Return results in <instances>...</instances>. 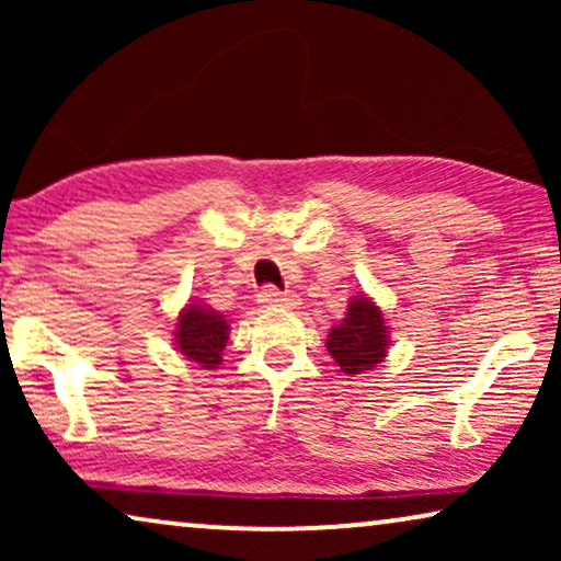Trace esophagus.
I'll use <instances>...</instances> for the list:
<instances>
[{
    "label": "esophagus",
    "instance_id": "34e87169",
    "mask_svg": "<svg viewBox=\"0 0 561 561\" xmlns=\"http://www.w3.org/2000/svg\"><path fill=\"white\" fill-rule=\"evenodd\" d=\"M257 301L265 304V306H296L298 298L294 294H286V290L265 286V288H260Z\"/></svg>",
    "mask_w": 561,
    "mask_h": 561
}]
</instances>
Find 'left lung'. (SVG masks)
Instances as JSON below:
<instances>
[{"label": "left lung", "mask_w": 561, "mask_h": 561, "mask_svg": "<svg viewBox=\"0 0 561 561\" xmlns=\"http://www.w3.org/2000/svg\"><path fill=\"white\" fill-rule=\"evenodd\" d=\"M327 350L342 367V373L359 375L363 370H373L388 350V327L382 311L370 298H352L347 317L329 332Z\"/></svg>", "instance_id": "1"}]
</instances>
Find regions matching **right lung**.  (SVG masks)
<instances>
[{
  "label": "right lung",
  "mask_w": 561,
  "mask_h": 561,
  "mask_svg": "<svg viewBox=\"0 0 561 561\" xmlns=\"http://www.w3.org/2000/svg\"><path fill=\"white\" fill-rule=\"evenodd\" d=\"M229 324L221 313L206 309V306H188L179 317L175 329V344L191 363L202 367H217L221 363V352L227 347Z\"/></svg>",
  "instance_id": "add662e5"
}]
</instances>
